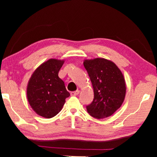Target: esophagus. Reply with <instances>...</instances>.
Instances as JSON below:
<instances>
[{"instance_id":"1","label":"esophagus","mask_w":157,"mask_h":157,"mask_svg":"<svg viewBox=\"0 0 157 157\" xmlns=\"http://www.w3.org/2000/svg\"><path fill=\"white\" fill-rule=\"evenodd\" d=\"M79 94V90H77L75 91H72L71 92V96H75V95H78Z\"/></svg>"}]
</instances>
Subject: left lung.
<instances>
[{"label": "left lung", "instance_id": "8db88e82", "mask_svg": "<svg viewBox=\"0 0 157 157\" xmlns=\"http://www.w3.org/2000/svg\"><path fill=\"white\" fill-rule=\"evenodd\" d=\"M84 68L91 79L94 98L86 107L88 113L97 119L111 116L121 107L126 94L124 78L119 68L105 58L85 59Z\"/></svg>", "mask_w": 157, "mask_h": 157}]
</instances>
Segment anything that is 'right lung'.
Segmentation results:
<instances>
[{
    "label": "right lung",
    "instance_id": "add662e5",
    "mask_svg": "<svg viewBox=\"0 0 157 157\" xmlns=\"http://www.w3.org/2000/svg\"><path fill=\"white\" fill-rule=\"evenodd\" d=\"M64 60L50 59L38 66L29 79L27 98L39 116L52 118L62 110L66 98L70 96L64 82L58 76Z\"/></svg>",
    "mask_w": 157,
    "mask_h": 157
}]
</instances>
